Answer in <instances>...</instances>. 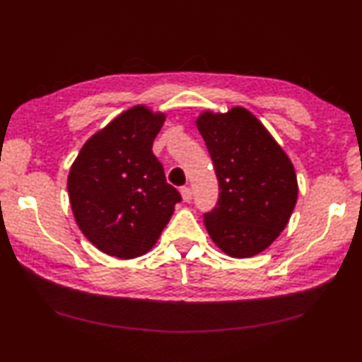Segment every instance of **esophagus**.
<instances>
[{"instance_id": "obj_1", "label": "esophagus", "mask_w": 362, "mask_h": 362, "mask_svg": "<svg viewBox=\"0 0 362 362\" xmlns=\"http://www.w3.org/2000/svg\"><path fill=\"white\" fill-rule=\"evenodd\" d=\"M180 195H182V199H183L185 202H189V201L192 199V191H191V187H182V189H180Z\"/></svg>"}]
</instances>
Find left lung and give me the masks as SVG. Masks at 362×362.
Masks as SVG:
<instances>
[{"instance_id": "1", "label": "left lung", "mask_w": 362, "mask_h": 362, "mask_svg": "<svg viewBox=\"0 0 362 362\" xmlns=\"http://www.w3.org/2000/svg\"><path fill=\"white\" fill-rule=\"evenodd\" d=\"M218 180L217 207L204 214L213 243L230 257L260 255L286 229L297 202L294 165L264 125L243 106L195 119Z\"/></svg>"}]
</instances>
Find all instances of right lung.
I'll return each instance as SVG.
<instances>
[{"instance_id": "1", "label": "right lung", "mask_w": 362, "mask_h": 362, "mask_svg": "<svg viewBox=\"0 0 362 362\" xmlns=\"http://www.w3.org/2000/svg\"><path fill=\"white\" fill-rule=\"evenodd\" d=\"M164 121V112L136 105L94 133L71 165L75 222L107 256L129 260L146 255L182 199L152 153Z\"/></svg>"}]
</instances>
